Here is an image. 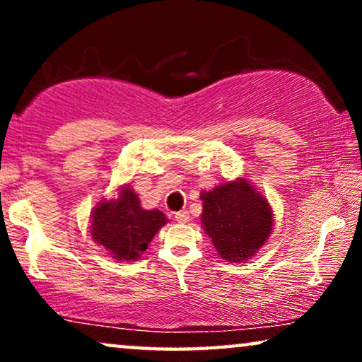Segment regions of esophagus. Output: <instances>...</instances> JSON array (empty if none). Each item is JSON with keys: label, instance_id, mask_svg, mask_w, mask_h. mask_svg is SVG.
Wrapping results in <instances>:
<instances>
[{"label": "esophagus", "instance_id": "34e87169", "mask_svg": "<svg viewBox=\"0 0 362 362\" xmlns=\"http://www.w3.org/2000/svg\"><path fill=\"white\" fill-rule=\"evenodd\" d=\"M175 219L180 222V224H185V222L189 221V212L187 211H180L175 214Z\"/></svg>", "mask_w": 362, "mask_h": 362}]
</instances>
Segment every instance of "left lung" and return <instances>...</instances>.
I'll return each instance as SVG.
<instances>
[{
    "label": "left lung",
    "instance_id": "left-lung-1",
    "mask_svg": "<svg viewBox=\"0 0 362 362\" xmlns=\"http://www.w3.org/2000/svg\"><path fill=\"white\" fill-rule=\"evenodd\" d=\"M201 199L202 227L224 260H249L269 239L272 207L247 180L216 186L202 192Z\"/></svg>",
    "mask_w": 362,
    "mask_h": 362
}]
</instances>
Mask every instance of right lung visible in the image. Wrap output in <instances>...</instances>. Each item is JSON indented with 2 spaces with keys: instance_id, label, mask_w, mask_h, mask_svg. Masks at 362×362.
Returning a JSON list of instances; mask_svg holds the SVG:
<instances>
[{
  "instance_id": "add662e5",
  "label": "right lung",
  "mask_w": 362,
  "mask_h": 362,
  "mask_svg": "<svg viewBox=\"0 0 362 362\" xmlns=\"http://www.w3.org/2000/svg\"><path fill=\"white\" fill-rule=\"evenodd\" d=\"M90 234L115 260L140 259L153 237L168 219L161 211H146L130 186H123L117 199H103L92 212Z\"/></svg>"
}]
</instances>
